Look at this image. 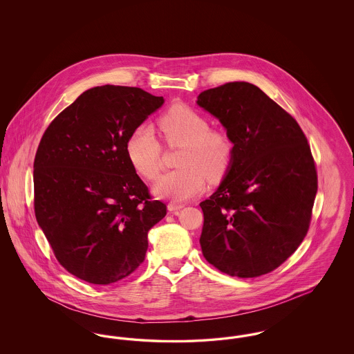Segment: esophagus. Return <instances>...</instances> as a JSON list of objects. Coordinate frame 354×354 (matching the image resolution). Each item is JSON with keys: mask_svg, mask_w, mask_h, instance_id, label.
Wrapping results in <instances>:
<instances>
[{"mask_svg": "<svg viewBox=\"0 0 354 354\" xmlns=\"http://www.w3.org/2000/svg\"><path fill=\"white\" fill-rule=\"evenodd\" d=\"M183 207H185V204H182V203L171 202L169 204V211L176 212V211H180Z\"/></svg>", "mask_w": 354, "mask_h": 354, "instance_id": "obj_1", "label": "esophagus"}]
</instances>
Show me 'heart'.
<instances>
[{
	"mask_svg": "<svg viewBox=\"0 0 354 354\" xmlns=\"http://www.w3.org/2000/svg\"><path fill=\"white\" fill-rule=\"evenodd\" d=\"M158 127L169 146H182L178 166L160 176L153 192L171 199L185 202L199 195L209 180L223 178L231 166L234 145L227 133L209 129L208 120L196 110L175 104L158 119ZM130 163L142 176L153 180L162 171V147L151 130L139 127L126 143Z\"/></svg>",
	"mask_w": 354,
	"mask_h": 354,
	"instance_id": "heart-1",
	"label": "heart"
}]
</instances>
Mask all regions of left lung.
Masks as SVG:
<instances>
[{
  "label": "left lung",
  "instance_id": "1",
  "mask_svg": "<svg viewBox=\"0 0 354 354\" xmlns=\"http://www.w3.org/2000/svg\"><path fill=\"white\" fill-rule=\"evenodd\" d=\"M196 103L219 119L234 143L219 188L201 207L203 256L237 277L280 267L309 230L317 171L301 127L257 86L228 82Z\"/></svg>",
  "mask_w": 354,
  "mask_h": 354
}]
</instances>
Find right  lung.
Listing matches in <instances>:
<instances>
[{
	"instance_id": "1",
	"label": "right lung",
	"mask_w": 354,
	"mask_h": 354,
	"mask_svg": "<svg viewBox=\"0 0 354 354\" xmlns=\"http://www.w3.org/2000/svg\"><path fill=\"white\" fill-rule=\"evenodd\" d=\"M163 97L93 87L53 119L34 158V212L59 264L109 286L145 260L147 232L167 214L129 160L126 143Z\"/></svg>"
}]
</instances>
